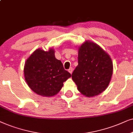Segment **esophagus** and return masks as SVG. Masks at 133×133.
Segmentation results:
<instances>
[{
    "instance_id": "1",
    "label": "esophagus",
    "mask_w": 133,
    "mask_h": 133,
    "mask_svg": "<svg viewBox=\"0 0 133 133\" xmlns=\"http://www.w3.org/2000/svg\"><path fill=\"white\" fill-rule=\"evenodd\" d=\"M68 71L69 72L70 74H72V71H73V68H70L68 69Z\"/></svg>"
}]
</instances>
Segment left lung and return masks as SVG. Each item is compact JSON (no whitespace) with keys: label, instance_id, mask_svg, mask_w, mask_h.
I'll list each match as a JSON object with an SVG mask.
<instances>
[{"label":"left lung","instance_id":"1","mask_svg":"<svg viewBox=\"0 0 133 133\" xmlns=\"http://www.w3.org/2000/svg\"><path fill=\"white\" fill-rule=\"evenodd\" d=\"M78 65L72 74L78 90L86 97L105 91L112 75L110 56L97 44L86 41L78 49Z\"/></svg>","mask_w":133,"mask_h":133}]
</instances>
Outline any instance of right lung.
<instances>
[{
	"label": "right lung",
	"instance_id": "obj_1",
	"mask_svg": "<svg viewBox=\"0 0 133 133\" xmlns=\"http://www.w3.org/2000/svg\"><path fill=\"white\" fill-rule=\"evenodd\" d=\"M25 79L28 86L37 94L54 96L58 93L63 83L71 77L63 63L55 56L52 49L48 52L38 49L26 59L24 66Z\"/></svg>",
	"mask_w": 133,
	"mask_h": 133
}]
</instances>
